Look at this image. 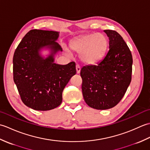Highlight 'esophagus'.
Instances as JSON below:
<instances>
[{"mask_svg":"<svg viewBox=\"0 0 150 150\" xmlns=\"http://www.w3.org/2000/svg\"><path fill=\"white\" fill-rule=\"evenodd\" d=\"M76 70H77V73H80L81 72V67L79 65H76Z\"/></svg>","mask_w":150,"mask_h":150,"instance_id":"1","label":"esophagus"}]
</instances>
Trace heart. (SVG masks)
I'll return each instance as SVG.
<instances>
[{
	"mask_svg": "<svg viewBox=\"0 0 150 150\" xmlns=\"http://www.w3.org/2000/svg\"><path fill=\"white\" fill-rule=\"evenodd\" d=\"M108 47V38L100 33L85 35L71 44V49L80 53L81 60L88 65L95 64L100 61L106 54Z\"/></svg>",
	"mask_w": 150,
	"mask_h": 150,
	"instance_id": "heart-1",
	"label": "heart"
}]
</instances>
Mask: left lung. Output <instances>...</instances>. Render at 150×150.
I'll use <instances>...</instances> for the list:
<instances>
[{
    "label": "left lung",
    "instance_id": "8db88e82",
    "mask_svg": "<svg viewBox=\"0 0 150 150\" xmlns=\"http://www.w3.org/2000/svg\"><path fill=\"white\" fill-rule=\"evenodd\" d=\"M109 38V51L97 66L82 67V91L89 106L108 110L122 99L132 81L131 52L117 31L104 30Z\"/></svg>",
    "mask_w": 150,
    "mask_h": 150
}]
</instances>
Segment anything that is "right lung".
<instances>
[{
  "label": "right lung",
  "mask_w": 150,
  "mask_h": 150,
  "mask_svg": "<svg viewBox=\"0 0 150 150\" xmlns=\"http://www.w3.org/2000/svg\"><path fill=\"white\" fill-rule=\"evenodd\" d=\"M59 32L31 30L14 53L13 80L24 104L31 109L47 111L58 107L62 91L76 74L75 63L61 65L55 57L62 50L56 41ZM49 52L44 54V51Z\"/></svg>",
  "instance_id": "right-lung-1"
}]
</instances>
